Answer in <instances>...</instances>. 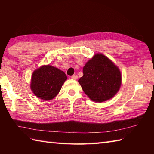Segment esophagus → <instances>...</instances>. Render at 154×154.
<instances>
[{"label":"esophagus","instance_id":"esophagus-1","mask_svg":"<svg viewBox=\"0 0 154 154\" xmlns=\"http://www.w3.org/2000/svg\"><path fill=\"white\" fill-rule=\"evenodd\" d=\"M71 78L72 79H77V78H78V76H77V75H73V76L71 77Z\"/></svg>","mask_w":154,"mask_h":154}]
</instances>
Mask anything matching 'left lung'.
I'll list each match as a JSON object with an SVG mask.
<instances>
[{
	"instance_id": "left-lung-1",
	"label": "left lung",
	"mask_w": 154,
	"mask_h": 154,
	"mask_svg": "<svg viewBox=\"0 0 154 154\" xmlns=\"http://www.w3.org/2000/svg\"><path fill=\"white\" fill-rule=\"evenodd\" d=\"M83 76L78 82L84 93L96 103H103L115 95L122 84V74L105 55L97 53L85 65Z\"/></svg>"
}]
</instances>
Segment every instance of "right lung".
<instances>
[{
    "label": "right lung",
    "mask_w": 154,
    "mask_h": 154,
    "mask_svg": "<svg viewBox=\"0 0 154 154\" xmlns=\"http://www.w3.org/2000/svg\"><path fill=\"white\" fill-rule=\"evenodd\" d=\"M67 79L63 71L52 65H44L32 73L30 89L39 99L50 100L57 95Z\"/></svg>",
    "instance_id": "right-lung-1"
}]
</instances>
